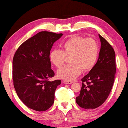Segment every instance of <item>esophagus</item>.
<instances>
[{"mask_svg":"<svg viewBox=\"0 0 128 128\" xmlns=\"http://www.w3.org/2000/svg\"><path fill=\"white\" fill-rule=\"evenodd\" d=\"M64 84H72V81H67V80H65V81H64L63 82Z\"/></svg>","mask_w":128,"mask_h":128,"instance_id":"obj_1","label":"esophagus"}]
</instances>
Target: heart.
Masks as SVG:
<instances>
[{
	"instance_id": "obj_1",
	"label": "heart",
	"mask_w": 128,
	"mask_h": 128,
	"mask_svg": "<svg viewBox=\"0 0 128 128\" xmlns=\"http://www.w3.org/2000/svg\"><path fill=\"white\" fill-rule=\"evenodd\" d=\"M62 50L54 49L50 54V60L57 68L64 64L66 56H70L71 64L66 65L58 71V77L70 81L74 80L82 71H89L95 66L99 55L98 43L92 38L73 36L62 45Z\"/></svg>"
}]
</instances>
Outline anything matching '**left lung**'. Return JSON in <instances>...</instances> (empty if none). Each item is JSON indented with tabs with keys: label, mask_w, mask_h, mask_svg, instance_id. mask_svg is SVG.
I'll list each match as a JSON object with an SVG mask.
<instances>
[{
	"label": "left lung",
	"mask_w": 128,
	"mask_h": 128,
	"mask_svg": "<svg viewBox=\"0 0 128 128\" xmlns=\"http://www.w3.org/2000/svg\"><path fill=\"white\" fill-rule=\"evenodd\" d=\"M101 47L96 63L81 81L80 94L76 98L80 107L95 109L107 99L116 74L115 52L111 44L99 34Z\"/></svg>",
	"instance_id": "1"
}]
</instances>
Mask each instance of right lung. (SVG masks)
<instances>
[{
    "instance_id": "add662e5",
    "label": "right lung",
    "mask_w": 128,
    "mask_h": 128,
    "mask_svg": "<svg viewBox=\"0 0 128 128\" xmlns=\"http://www.w3.org/2000/svg\"><path fill=\"white\" fill-rule=\"evenodd\" d=\"M62 34L40 32L18 47L12 62L14 85L20 100L28 108L44 111L54 103L55 92L61 80L54 76L50 54L54 43Z\"/></svg>"
}]
</instances>
